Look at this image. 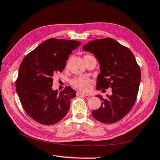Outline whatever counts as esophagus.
I'll return each mask as SVG.
<instances>
[{
  "label": "esophagus",
  "instance_id": "1",
  "mask_svg": "<svg viewBox=\"0 0 160 160\" xmlns=\"http://www.w3.org/2000/svg\"><path fill=\"white\" fill-rule=\"evenodd\" d=\"M76 94H77L78 96L82 95V96H86V97H87V96L88 97V96H89V95H88L87 93H84V92H80V91H78Z\"/></svg>",
  "mask_w": 160,
  "mask_h": 160
}]
</instances>
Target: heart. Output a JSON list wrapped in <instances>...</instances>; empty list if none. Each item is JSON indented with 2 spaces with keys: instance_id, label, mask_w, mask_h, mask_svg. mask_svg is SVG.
<instances>
[{
  "instance_id": "heart-1",
  "label": "heart",
  "mask_w": 160,
  "mask_h": 160,
  "mask_svg": "<svg viewBox=\"0 0 160 160\" xmlns=\"http://www.w3.org/2000/svg\"><path fill=\"white\" fill-rule=\"evenodd\" d=\"M91 80L88 78H86L82 77H78L75 78L71 81V84L73 87L75 88L80 89L82 91H86L88 90L89 87H90V83Z\"/></svg>"
}]
</instances>
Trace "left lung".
<instances>
[{
  "label": "left lung",
  "instance_id": "1",
  "mask_svg": "<svg viewBox=\"0 0 160 160\" xmlns=\"http://www.w3.org/2000/svg\"><path fill=\"white\" fill-rule=\"evenodd\" d=\"M92 53L100 65L97 90L112 88V95L101 99L102 105L92 112L96 120L114 123L122 119L132 108L136 100L141 73L134 55L128 48L111 38L95 39L83 46Z\"/></svg>",
  "mask_w": 160,
  "mask_h": 160
}]
</instances>
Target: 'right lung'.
<instances>
[{"label": "right lung", "instance_id": "obj_1", "mask_svg": "<svg viewBox=\"0 0 160 160\" xmlns=\"http://www.w3.org/2000/svg\"><path fill=\"white\" fill-rule=\"evenodd\" d=\"M81 45L74 40L47 39L28 53L20 65L16 81L21 104L30 117L41 124L57 123L68 114L76 91L68 87L54 91L53 76L62 72L72 50Z\"/></svg>", "mask_w": 160, "mask_h": 160}]
</instances>
